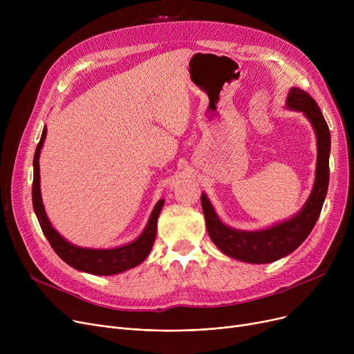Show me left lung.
<instances>
[{"mask_svg":"<svg viewBox=\"0 0 354 354\" xmlns=\"http://www.w3.org/2000/svg\"><path fill=\"white\" fill-rule=\"evenodd\" d=\"M287 106L303 111L311 122L317 136V167L311 195L303 209L291 219L263 231H238L222 224L207 195H201L207 230L212 243L224 254L252 264L277 261L299 248L317 222L328 188L330 130L319 104L307 91L292 87L287 96Z\"/></svg>","mask_w":354,"mask_h":354,"instance_id":"8db88e82","label":"left lung"}]
</instances>
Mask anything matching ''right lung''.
<instances>
[{"instance_id": "right-lung-1", "label": "right lung", "mask_w": 354, "mask_h": 354, "mask_svg": "<svg viewBox=\"0 0 354 354\" xmlns=\"http://www.w3.org/2000/svg\"><path fill=\"white\" fill-rule=\"evenodd\" d=\"M47 130L43 129L41 139L35 147L34 153V179H32V207L34 212L37 215V219L40 222V227L43 230V234L48 239L51 248L55 251L64 263L71 266L73 268L95 274V275H113L122 271H126L129 268H133L139 266L143 259L149 255L152 250V245L156 238V225H158V216L160 214V209L165 203V199H160L152 214L149 218L147 225L142 235L133 241V243L126 244L119 248H111V250H91V248H82L71 245L70 243L55 231L50 221L46 215L44 207H43V199L40 192V149L44 143Z\"/></svg>"}]
</instances>
